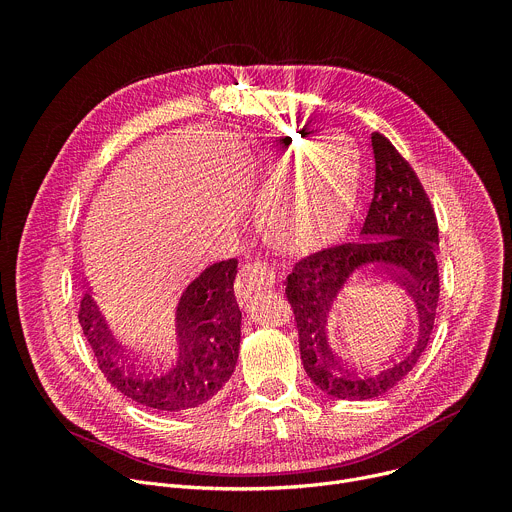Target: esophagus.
<instances>
[{"instance_id":"34e87169","label":"esophagus","mask_w":512,"mask_h":512,"mask_svg":"<svg viewBox=\"0 0 512 512\" xmlns=\"http://www.w3.org/2000/svg\"><path fill=\"white\" fill-rule=\"evenodd\" d=\"M275 285V269L265 261L245 263L237 277V296L239 300H247L255 291L269 289Z\"/></svg>"}]
</instances>
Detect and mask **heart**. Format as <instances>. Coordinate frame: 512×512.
I'll return each instance as SVG.
<instances>
[{
  "mask_svg": "<svg viewBox=\"0 0 512 512\" xmlns=\"http://www.w3.org/2000/svg\"><path fill=\"white\" fill-rule=\"evenodd\" d=\"M360 164L340 139L287 152L267 172L259 221L285 251H310L334 241L350 223Z\"/></svg>",
  "mask_w": 512,
  "mask_h": 512,
  "instance_id": "b5f03b06",
  "label": "heart"
}]
</instances>
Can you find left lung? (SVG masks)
I'll list each match as a JSON object with an SVG mask.
<instances>
[{
  "label": "left lung",
  "instance_id": "obj_1",
  "mask_svg": "<svg viewBox=\"0 0 512 512\" xmlns=\"http://www.w3.org/2000/svg\"><path fill=\"white\" fill-rule=\"evenodd\" d=\"M375 194L360 231L362 241L322 249L300 259L285 277L302 364L318 389L336 399H373L401 383L429 344L440 271L437 218L411 164L379 131L371 135ZM371 270L401 282L418 308V334L409 351L377 368L363 362L366 345L345 326L343 306Z\"/></svg>",
  "mask_w": 512,
  "mask_h": 512
}]
</instances>
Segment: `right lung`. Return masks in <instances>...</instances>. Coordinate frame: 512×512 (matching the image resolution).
Wrapping results in <instances>:
<instances>
[{
    "label": "right lung",
    "instance_id": "1",
    "mask_svg": "<svg viewBox=\"0 0 512 512\" xmlns=\"http://www.w3.org/2000/svg\"><path fill=\"white\" fill-rule=\"evenodd\" d=\"M237 267V259L218 261L190 279L174 302L166 340L145 354L119 342L85 294L79 322L105 379L131 401L164 413H186L210 403L231 379L239 358Z\"/></svg>",
    "mask_w": 512,
    "mask_h": 512
}]
</instances>
